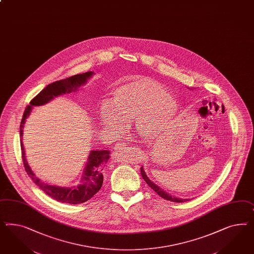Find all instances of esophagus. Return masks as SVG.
Segmentation results:
<instances>
[{"instance_id": "esophagus-1", "label": "esophagus", "mask_w": 254, "mask_h": 254, "mask_svg": "<svg viewBox=\"0 0 254 254\" xmlns=\"http://www.w3.org/2000/svg\"><path fill=\"white\" fill-rule=\"evenodd\" d=\"M126 146H127V145L125 143H118L115 145V150L118 152H122L124 148H126Z\"/></svg>"}]
</instances>
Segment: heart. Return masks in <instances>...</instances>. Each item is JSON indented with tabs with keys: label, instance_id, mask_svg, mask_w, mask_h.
<instances>
[{
	"label": "heart",
	"instance_id": "heart-1",
	"mask_svg": "<svg viewBox=\"0 0 254 254\" xmlns=\"http://www.w3.org/2000/svg\"><path fill=\"white\" fill-rule=\"evenodd\" d=\"M178 109L175 96L159 81L132 77L113 91L108 103H102L98 117L106 128L115 132L123 131L133 120L138 134L153 139L174 121Z\"/></svg>",
	"mask_w": 254,
	"mask_h": 254
}]
</instances>
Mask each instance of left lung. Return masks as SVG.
Listing matches in <instances>:
<instances>
[{"instance_id":"left-lung-1","label":"left lung","mask_w":254,"mask_h":254,"mask_svg":"<svg viewBox=\"0 0 254 254\" xmlns=\"http://www.w3.org/2000/svg\"><path fill=\"white\" fill-rule=\"evenodd\" d=\"M141 175L143 177V179L145 180V183L151 188V189L159 195L161 196L162 198L167 199V200H170V201H174V202H186V201H189L190 200V198H181V197H176V196H173L171 194L167 193L166 191H164L163 189H160L159 186H157L155 183H153L145 174V169L144 167H141Z\"/></svg>"}]
</instances>
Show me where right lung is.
Listing matches in <instances>:
<instances>
[{
    "label": "right lung",
    "instance_id": "add662e5",
    "mask_svg": "<svg viewBox=\"0 0 254 254\" xmlns=\"http://www.w3.org/2000/svg\"><path fill=\"white\" fill-rule=\"evenodd\" d=\"M94 73L93 71L81 73L74 75L72 77L64 80H57L44 88L36 96L30 101L29 106L26 108L21 124L19 133L23 136L24 124L27 118L29 116L33 107L43 106L52 101L55 97L65 94L76 92L79 88L87 83L88 80L92 78ZM22 160L24 162L25 170L29 174L31 180L34 182L45 194L51 196L54 199L63 203L69 204H80L89 200L96 194L103 185V171L106 163L109 161L110 157L109 150H92L89 153L86 165L83 169L82 176L78 185L72 187H58L56 185H49L40 180L29 167L26 158L24 144L21 138Z\"/></svg>",
    "mask_w": 254,
    "mask_h": 254
}]
</instances>
